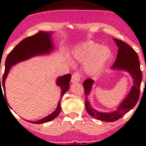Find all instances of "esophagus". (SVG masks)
<instances>
[{
  "label": "esophagus",
  "mask_w": 146,
  "mask_h": 146,
  "mask_svg": "<svg viewBox=\"0 0 146 146\" xmlns=\"http://www.w3.org/2000/svg\"><path fill=\"white\" fill-rule=\"evenodd\" d=\"M80 80V74L79 72H75L74 73L72 76L71 82L72 83H76L79 82Z\"/></svg>",
  "instance_id": "1"
}]
</instances>
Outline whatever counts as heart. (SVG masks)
Here are the masks:
<instances>
[{
  "instance_id": "1",
  "label": "heart",
  "mask_w": 146,
  "mask_h": 146,
  "mask_svg": "<svg viewBox=\"0 0 146 146\" xmlns=\"http://www.w3.org/2000/svg\"><path fill=\"white\" fill-rule=\"evenodd\" d=\"M73 59L85 64V71L90 75H95L103 70L112 57L110 49L92 41L78 45L72 54Z\"/></svg>"
}]
</instances>
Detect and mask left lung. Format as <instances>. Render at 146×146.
Listing matches in <instances>:
<instances>
[{"instance_id": "left-lung-1", "label": "left lung", "mask_w": 146, "mask_h": 146, "mask_svg": "<svg viewBox=\"0 0 146 146\" xmlns=\"http://www.w3.org/2000/svg\"><path fill=\"white\" fill-rule=\"evenodd\" d=\"M113 40L116 43L119 49L116 60L111 69L127 72L133 78V86L127 96L117 107L116 110L109 113L100 112L94 109L87 99V96L90 94L94 81L88 78L83 82L86 95L85 107L86 111L91 117L105 122H113L118 120L135 107L139 100L140 86L142 80V73L140 70L139 58L135 51L121 40L116 38L113 39Z\"/></svg>"}]
</instances>
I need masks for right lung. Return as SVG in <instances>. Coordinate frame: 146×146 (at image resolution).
Returning <instances> with one entry per match:
<instances>
[{"mask_svg": "<svg viewBox=\"0 0 146 146\" xmlns=\"http://www.w3.org/2000/svg\"><path fill=\"white\" fill-rule=\"evenodd\" d=\"M52 33L53 32L52 31H39L35 35L24 39L9 53L6 59V62H5V73L3 74V80L1 83L0 78V93L1 92V93L3 92V90H2V87H3L4 92H5V98H6L5 86V80H6L7 76H8L12 66L21 62L29 60L33 57L49 54L50 52H52V51L54 50V44L52 41V37H51ZM70 80L71 74H70L60 76L57 78L56 84L61 88V96H60L59 102L58 103L56 109L54 112L49 115L48 116L37 121H27L32 123L41 124L51 121L56 118L60 114V111H61V106H60L61 100L65 92H67L69 89V82ZM5 100L7 101L6 98Z\"/></svg>", "mask_w": 146, "mask_h": 146, "instance_id": "1", "label": "right lung"}]
</instances>
